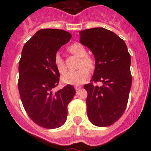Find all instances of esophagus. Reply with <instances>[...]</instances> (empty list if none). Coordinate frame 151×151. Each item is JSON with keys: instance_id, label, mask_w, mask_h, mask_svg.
<instances>
[{"instance_id": "esophagus-1", "label": "esophagus", "mask_w": 151, "mask_h": 151, "mask_svg": "<svg viewBox=\"0 0 151 151\" xmlns=\"http://www.w3.org/2000/svg\"><path fill=\"white\" fill-rule=\"evenodd\" d=\"M81 86H76V87H75V89H76V91H78V90H79V89H81Z\"/></svg>"}]
</instances>
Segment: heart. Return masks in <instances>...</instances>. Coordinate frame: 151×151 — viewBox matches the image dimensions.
<instances>
[{
	"label": "heart",
	"mask_w": 151,
	"mask_h": 151,
	"mask_svg": "<svg viewBox=\"0 0 151 151\" xmlns=\"http://www.w3.org/2000/svg\"><path fill=\"white\" fill-rule=\"evenodd\" d=\"M69 52L73 55L81 58L79 63V69L76 71H69L66 73L62 76V81L63 83L67 85H78L84 83L85 80L88 77L89 72L87 67L89 69H93L94 67V60L93 58L89 56H87V51L85 47L79 43H75L69 47ZM54 64L60 73H63L66 72V68L65 66L62 57L60 54H57L54 57ZM85 65L86 68L83 67Z\"/></svg>",
	"instance_id": "obj_1"
}]
</instances>
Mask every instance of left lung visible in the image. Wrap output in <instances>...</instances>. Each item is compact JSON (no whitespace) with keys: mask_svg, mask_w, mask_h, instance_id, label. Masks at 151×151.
Returning <instances> with one entry per match:
<instances>
[{"mask_svg":"<svg viewBox=\"0 0 151 151\" xmlns=\"http://www.w3.org/2000/svg\"><path fill=\"white\" fill-rule=\"evenodd\" d=\"M80 43L94 54L95 69L92 82L86 84L87 113L96 126L106 127L116 122L125 111L132 86L131 56L125 41L104 28L78 32Z\"/></svg>","mask_w":151,"mask_h":151,"instance_id":"obj_1","label":"left lung"}]
</instances>
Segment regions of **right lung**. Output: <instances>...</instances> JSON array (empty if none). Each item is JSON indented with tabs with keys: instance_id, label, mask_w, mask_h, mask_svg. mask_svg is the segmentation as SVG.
I'll list each match as a JSON object with an SVG mask.
<instances>
[{
	"instance_id": "add662e5",
	"label": "right lung",
	"mask_w": 151,
	"mask_h": 151,
	"mask_svg": "<svg viewBox=\"0 0 151 151\" xmlns=\"http://www.w3.org/2000/svg\"><path fill=\"white\" fill-rule=\"evenodd\" d=\"M71 38L62 29H41L22 48L18 82L21 101L31 119L45 129H57L65 123L67 106L76 94L71 85L53 91L60 81L54 57Z\"/></svg>"
}]
</instances>
